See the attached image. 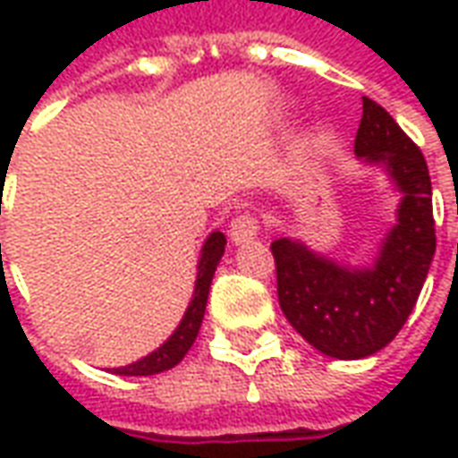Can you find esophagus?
Returning a JSON list of instances; mask_svg holds the SVG:
<instances>
[{
    "instance_id": "34e87169",
    "label": "esophagus",
    "mask_w": 458,
    "mask_h": 458,
    "mask_svg": "<svg viewBox=\"0 0 458 458\" xmlns=\"http://www.w3.org/2000/svg\"><path fill=\"white\" fill-rule=\"evenodd\" d=\"M258 220L252 218V216H235V218L230 220V228H228V235H230V242H235V245H245L250 240L258 235Z\"/></svg>"
}]
</instances>
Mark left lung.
Segmentation results:
<instances>
[{"label": "left lung", "instance_id": "1", "mask_svg": "<svg viewBox=\"0 0 458 458\" xmlns=\"http://www.w3.org/2000/svg\"><path fill=\"white\" fill-rule=\"evenodd\" d=\"M355 157L380 169L397 196L394 223L370 262H338L297 238L272 242L279 307L318 353L358 360L390 344L412 314L432 265L437 238L432 181L422 151L400 124L363 98Z\"/></svg>", "mask_w": 458, "mask_h": 458}]
</instances>
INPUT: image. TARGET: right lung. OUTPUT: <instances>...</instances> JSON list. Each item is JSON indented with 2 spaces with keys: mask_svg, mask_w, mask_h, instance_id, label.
Instances as JSON below:
<instances>
[{
  "mask_svg": "<svg viewBox=\"0 0 458 458\" xmlns=\"http://www.w3.org/2000/svg\"><path fill=\"white\" fill-rule=\"evenodd\" d=\"M223 252H225V235L220 230H213L203 242V248H200L193 297H191L189 307L181 317L179 327L174 328V334L159 348H154L144 358L130 365H122V368H113L114 375H127V377L130 375H157L164 373V370H171L174 365L181 363V358L189 353V348L199 336L203 314H206V304H208L210 282H213V275H216V267L220 265Z\"/></svg>",
  "mask_w": 458,
  "mask_h": 458,
  "instance_id": "right-lung-1",
  "label": "right lung"
}]
</instances>
